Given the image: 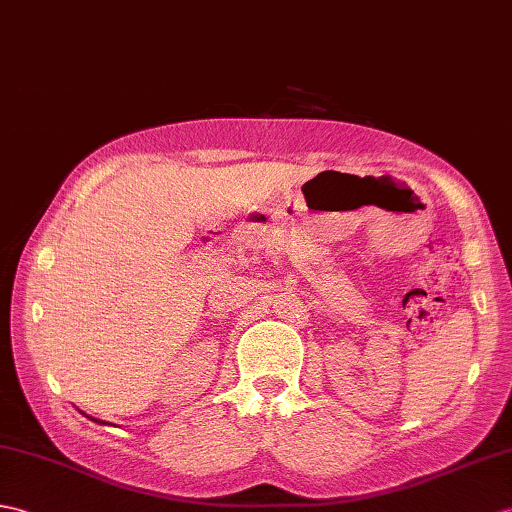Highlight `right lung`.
I'll list each match as a JSON object with an SVG mask.
<instances>
[{"mask_svg":"<svg viewBox=\"0 0 512 512\" xmlns=\"http://www.w3.org/2000/svg\"><path fill=\"white\" fill-rule=\"evenodd\" d=\"M89 419H91V417H89ZM91 421H98V419H91ZM98 423H102V425H104V421H98Z\"/></svg>","mask_w":512,"mask_h":512,"instance_id":"right-lung-1","label":"right lung"}]
</instances>
